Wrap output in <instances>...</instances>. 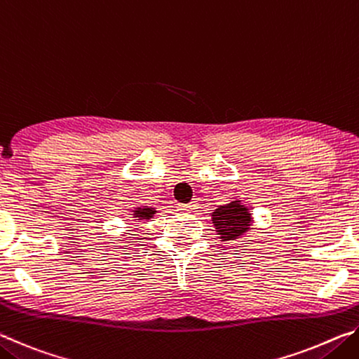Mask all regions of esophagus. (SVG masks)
I'll use <instances>...</instances> for the list:
<instances>
[{
    "mask_svg": "<svg viewBox=\"0 0 359 359\" xmlns=\"http://www.w3.org/2000/svg\"><path fill=\"white\" fill-rule=\"evenodd\" d=\"M198 203H190V204H180L179 205V210H184V212H194L198 209Z\"/></svg>",
    "mask_w": 359,
    "mask_h": 359,
    "instance_id": "1",
    "label": "esophagus"
}]
</instances>
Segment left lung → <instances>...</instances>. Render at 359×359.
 Returning a JSON list of instances; mask_svg holds the SVG:
<instances>
[{
    "mask_svg": "<svg viewBox=\"0 0 359 359\" xmlns=\"http://www.w3.org/2000/svg\"><path fill=\"white\" fill-rule=\"evenodd\" d=\"M210 217L218 238L223 242L239 241L253 229L255 220L250 209L241 199H233L231 203L220 205L212 212Z\"/></svg>",
    "mask_w": 359,
    "mask_h": 359,
    "instance_id": "1",
    "label": "left lung"
}]
</instances>
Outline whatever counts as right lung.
I'll return each mask as SVG.
<instances>
[{"label": "right lung", "instance_id": "obj_1", "mask_svg": "<svg viewBox=\"0 0 359 359\" xmlns=\"http://www.w3.org/2000/svg\"><path fill=\"white\" fill-rule=\"evenodd\" d=\"M131 212L133 222H149L150 218H154V215L156 214V209L149 208V205H142V208H135Z\"/></svg>", "mask_w": 359, "mask_h": 359}]
</instances>
